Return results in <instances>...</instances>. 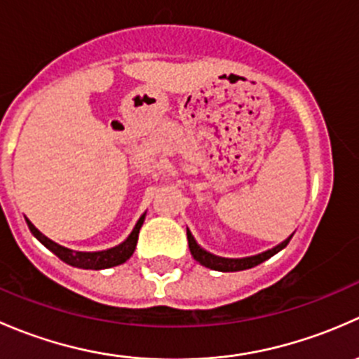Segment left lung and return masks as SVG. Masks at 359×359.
Segmentation results:
<instances>
[{"instance_id":"left-lung-1","label":"left lung","mask_w":359,"mask_h":359,"mask_svg":"<svg viewBox=\"0 0 359 359\" xmlns=\"http://www.w3.org/2000/svg\"><path fill=\"white\" fill-rule=\"evenodd\" d=\"M293 236V234H292ZM292 236H288L283 243L276 245L274 248L267 250V252L259 253V255H252V257H243V259H226V257H219V255H213V253L206 252L203 250L200 245L196 243L194 236L191 234V231L187 229V241H189V250H191V255L194 257L196 262H200L201 266L208 267V269L213 271H222V273H234V271H245L250 269V267H255L259 264H262L264 260L271 259L273 255H276L280 250H283L290 243Z\"/></svg>"}]
</instances>
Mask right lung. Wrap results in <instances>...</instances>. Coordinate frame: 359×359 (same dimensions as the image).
I'll return each mask as SVG.
<instances>
[{
    "instance_id": "obj_1",
    "label": "right lung",
    "mask_w": 359,
    "mask_h": 359,
    "mask_svg": "<svg viewBox=\"0 0 359 359\" xmlns=\"http://www.w3.org/2000/svg\"><path fill=\"white\" fill-rule=\"evenodd\" d=\"M144 219H146V213H144V215L137 220L133 231L130 233V236L126 238L123 243H119L118 247H112L109 250H102V252H74V250L60 247V245H57L55 241H52L50 238H46L45 234L39 233V231L32 226L31 220L25 219V222H27L29 231H31V233L34 234V236L38 238V240L41 241V243L50 250V252L55 253L60 260H64V262L69 264V266L79 267V269H95L97 271V269H107V267L119 266V264L126 262V260L132 257V253L135 252L137 240H139V231H140V227H142Z\"/></svg>"
}]
</instances>
